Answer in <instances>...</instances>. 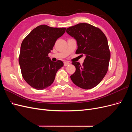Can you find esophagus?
<instances>
[{"label":"esophagus","instance_id":"1","mask_svg":"<svg viewBox=\"0 0 132 132\" xmlns=\"http://www.w3.org/2000/svg\"><path fill=\"white\" fill-rule=\"evenodd\" d=\"M69 64H70V63L68 62H64V65L66 67L67 65H68Z\"/></svg>","mask_w":132,"mask_h":132}]
</instances>
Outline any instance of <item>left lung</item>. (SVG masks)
I'll return each mask as SVG.
<instances>
[{"label": "left lung", "instance_id": "1", "mask_svg": "<svg viewBox=\"0 0 132 132\" xmlns=\"http://www.w3.org/2000/svg\"><path fill=\"white\" fill-rule=\"evenodd\" d=\"M66 32L77 42L75 53L86 56L82 65L72 63L76 70L70 76L71 80L80 88H93L101 81L109 68L111 54L106 36L98 28L86 23L71 26Z\"/></svg>", "mask_w": 132, "mask_h": 132}]
</instances>
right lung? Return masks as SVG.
<instances>
[{"label":"right lung","mask_w":132,"mask_h":132,"mask_svg":"<svg viewBox=\"0 0 132 132\" xmlns=\"http://www.w3.org/2000/svg\"><path fill=\"white\" fill-rule=\"evenodd\" d=\"M65 30L39 25L23 39L19 62L23 78L33 88L43 90L51 86L57 71L63 66L62 61L52 62L48 55Z\"/></svg>","instance_id":"obj_1"}]
</instances>
